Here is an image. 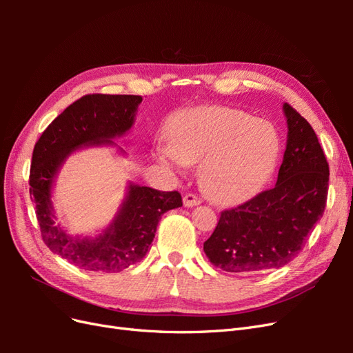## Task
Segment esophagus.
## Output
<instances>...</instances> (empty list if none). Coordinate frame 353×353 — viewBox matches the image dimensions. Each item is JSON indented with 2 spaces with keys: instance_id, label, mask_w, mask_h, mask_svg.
<instances>
[{
  "instance_id": "1",
  "label": "esophagus",
  "mask_w": 353,
  "mask_h": 353,
  "mask_svg": "<svg viewBox=\"0 0 353 353\" xmlns=\"http://www.w3.org/2000/svg\"><path fill=\"white\" fill-rule=\"evenodd\" d=\"M183 201H184V206L185 208H193V206H197V205H200V203H201V200L196 194H191V193L185 194Z\"/></svg>"
}]
</instances>
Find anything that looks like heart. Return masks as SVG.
Here are the masks:
<instances>
[{
	"label": "heart",
	"mask_w": 353,
	"mask_h": 353,
	"mask_svg": "<svg viewBox=\"0 0 353 353\" xmlns=\"http://www.w3.org/2000/svg\"><path fill=\"white\" fill-rule=\"evenodd\" d=\"M280 152V134L272 122L225 105H197L170 117L168 140L156 147L154 157L175 170L200 162L208 194L222 205H236L259 193Z\"/></svg>",
	"instance_id": "b5f03b06"
}]
</instances>
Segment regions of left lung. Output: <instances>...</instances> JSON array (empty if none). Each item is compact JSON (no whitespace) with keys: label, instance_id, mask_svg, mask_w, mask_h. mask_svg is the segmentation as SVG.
Returning a JSON list of instances; mask_svg holds the SVG:
<instances>
[{"label":"left lung","instance_id":"8db88e82","mask_svg":"<svg viewBox=\"0 0 353 353\" xmlns=\"http://www.w3.org/2000/svg\"><path fill=\"white\" fill-rule=\"evenodd\" d=\"M287 144L276 184L243 205L223 210L203 244L209 261L227 272L256 274L281 268L302 250L323 218L328 163L305 117L283 104Z\"/></svg>","mask_w":353,"mask_h":353}]
</instances>
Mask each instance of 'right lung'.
I'll return each mask as SVG.
<instances>
[{"label":"right lung","instance_id":"1","mask_svg":"<svg viewBox=\"0 0 353 353\" xmlns=\"http://www.w3.org/2000/svg\"><path fill=\"white\" fill-rule=\"evenodd\" d=\"M141 95H83L52 121L32 153L30 196L42 240L63 259L87 271L121 272L140 262L165 212L183 206L178 191H159L130 183L114 218L99 236L73 237L56 225L52 185L72 153L83 147H116L135 122ZM119 150L123 153L122 148Z\"/></svg>","mask_w":353,"mask_h":353}]
</instances>
